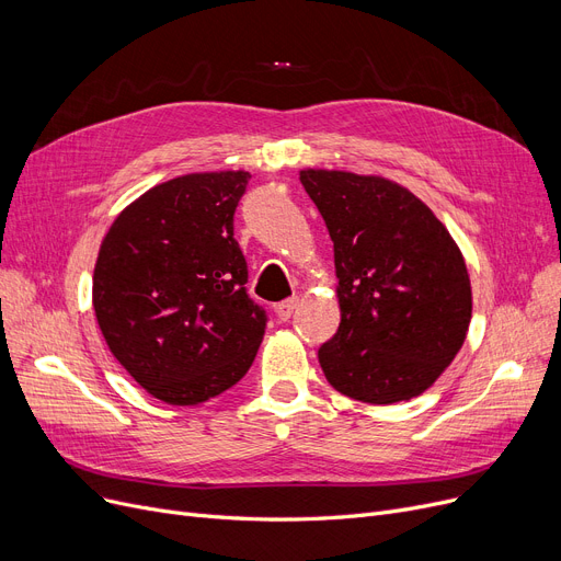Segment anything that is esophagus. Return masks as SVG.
<instances>
[{
	"instance_id": "esophagus-1",
	"label": "esophagus",
	"mask_w": 561,
	"mask_h": 561,
	"mask_svg": "<svg viewBox=\"0 0 561 561\" xmlns=\"http://www.w3.org/2000/svg\"><path fill=\"white\" fill-rule=\"evenodd\" d=\"M297 306H299V297H291V299L278 304V306H276V314H278L280 322H287V319H289L291 314H295Z\"/></svg>"
}]
</instances>
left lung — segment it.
Returning a JSON list of instances; mask_svg holds the SVG:
<instances>
[{"instance_id": "obj_1", "label": "left lung", "mask_w": 561, "mask_h": 561, "mask_svg": "<svg viewBox=\"0 0 561 561\" xmlns=\"http://www.w3.org/2000/svg\"><path fill=\"white\" fill-rule=\"evenodd\" d=\"M299 178L335 253L340 327L319 346V365L337 392L358 402H409L463 346L472 317L466 260L402 184L327 169Z\"/></svg>"}]
</instances>
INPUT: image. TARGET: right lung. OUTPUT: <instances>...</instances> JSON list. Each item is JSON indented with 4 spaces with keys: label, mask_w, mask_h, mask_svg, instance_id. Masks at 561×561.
Here are the masks:
<instances>
[{
    "label": "right lung",
    "mask_w": 561,
    "mask_h": 561,
    "mask_svg": "<svg viewBox=\"0 0 561 561\" xmlns=\"http://www.w3.org/2000/svg\"><path fill=\"white\" fill-rule=\"evenodd\" d=\"M249 171L162 182L129 203L104 234L93 310L127 375L173 407H196L242 379L266 314L247 295L232 217Z\"/></svg>",
    "instance_id": "obj_1"
}]
</instances>
